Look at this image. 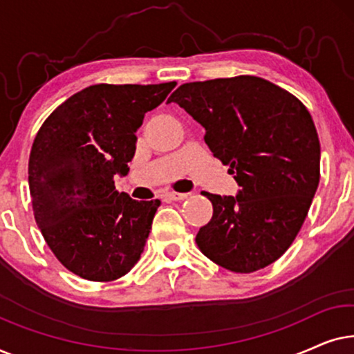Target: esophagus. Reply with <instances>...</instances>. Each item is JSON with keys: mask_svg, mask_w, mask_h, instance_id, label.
I'll return each instance as SVG.
<instances>
[{"mask_svg": "<svg viewBox=\"0 0 354 354\" xmlns=\"http://www.w3.org/2000/svg\"><path fill=\"white\" fill-rule=\"evenodd\" d=\"M167 198V200H172V201H182L185 200V198H188V193H177V192H167L166 195H164Z\"/></svg>", "mask_w": 354, "mask_h": 354, "instance_id": "34e87169", "label": "esophagus"}]
</instances>
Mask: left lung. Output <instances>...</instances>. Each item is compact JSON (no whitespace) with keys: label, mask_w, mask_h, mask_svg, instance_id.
<instances>
[{"label":"left lung","mask_w":354,"mask_h":354,"mask_svg":"<svg viewBox=\"0 0 354 354\" xmlns=\"http://www.w3.org/2000/svg\"><path fill=\"white\" fill-rule=\"evenodd\" d=\"M177 103L206 130L205 142L239 183L236 196L205 193L212 217L196 245L212 263L250 274L293 243L321 177V143L301 101L254 75L190 82Z\"/></svg>","instance_id":"obj_1"}]
</instances>
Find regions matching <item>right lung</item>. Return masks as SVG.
<instances>
[{
	"mask_svg": "<svg viewBox=\"0 0 354 354\" xmlns=\"http://www.w3.org/2000/svg\"><path fill=\"white\" fill-rule=\"evenodd\" d=\"M176 85L86 86L57 106L33 140V216L57 261L82 279L122 277L143 253L161 201L119 193L114 176H127L135 132Z\"/></svg>",
	"mask_w": 354,
	"mask_h": 354,
	"instance_id": "1",
	"label": "right lung"
}]
</instances>
